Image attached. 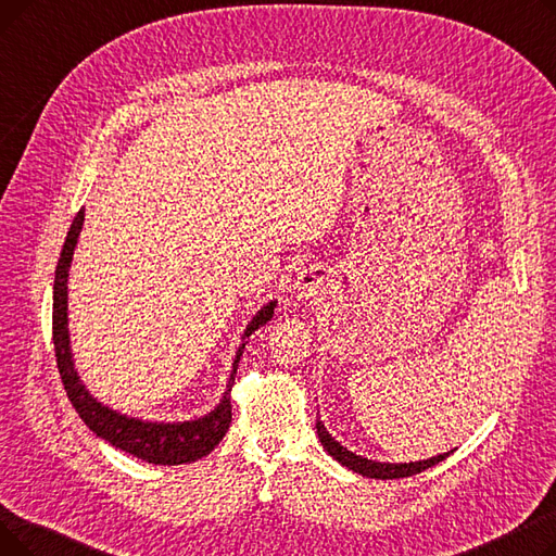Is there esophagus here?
Wrapping results in <instances>:
<instances>
[{"instance_id": "34e87169", "label": "esophagus", "mask_w": 556, "mask_h": 556, "mask_svg": "<svg viewBox=\"0 0 556 556\" xmlns=\"http://www.w3.org/2000/svg\"><path fill=\"white\" fill-rule=\"evenodd\" d=\"M300 283H302V288H304V290H311L315 281H313V277H311V275H302V277H300Z\"/></svg>"}]
</instances>
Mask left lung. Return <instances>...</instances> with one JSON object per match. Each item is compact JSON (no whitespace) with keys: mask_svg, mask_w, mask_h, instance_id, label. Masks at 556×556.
I'll return each instance as SVG.
<instances>
[{"mask_svg":"<svg viewBox=\"0 0 556 556\" xmlns=\"http://www.w3.org/2000/svg\"><path fill=\"white\" fill-rule=\"evenodd\" d=\"M315 428H317V437H319V442H323L325 451H327L333 459H338L342 466H346V469H352V471H356V473H361V476H365V478L394 480V478L417 476V473L430 469V466H434L437 462H442V459H446V457L451 455V453H444V455H437V457H430V459H424V462H410V464L371 462V459H367V457H361V455H356V453H352V451L342 448V446L333 440V437L327 432L325 424L319 421V419H317Z\"/></svg>","mask_w":556,"mask_h":556,"instance_id":"8db88e82","label":"left lung"}]
</instances>
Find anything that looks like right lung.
Returning a JSON list of instances; mask_svg holds the SVG:
<instances>
[{"instance_id":"right-lung-1","label":"right lung","mask_w":556,"mask_h":556,"mask_svg":"<svg viewBox=\"0 0 556 556\" xmlns=\"http://www.w3.org/2000/svg\"><path fill=\"white\" fill-rule=\"evenodd\" d=\"M85 210H80L67 231V239L58 258L55 266V279H53V349H55V365L61 371L65 392L76 407L78 417L90 426L92 432H97L101 440L110 442L112 446L122 448L139 459H146L151 464H187L195 462L204 455H210L218 442L225 437L229 424H231V386L233 376H237L239 361L245 349V338H250L258 327L268 323L275 313L277 302H270L263 306L252 323L245 329L243 344L239 346L237 358H233L229 383L223 401L216 405V410L207 417L195 419V421H182V424H153V421H139L130 419L126 415H119L110 410V407L101 405L97 399L90 396L85 386L78 381V374L72 363L70 352V331H67V275H70V263L72 254L78 241V233L83 227Z\"/></svg>"}]
</instances>
